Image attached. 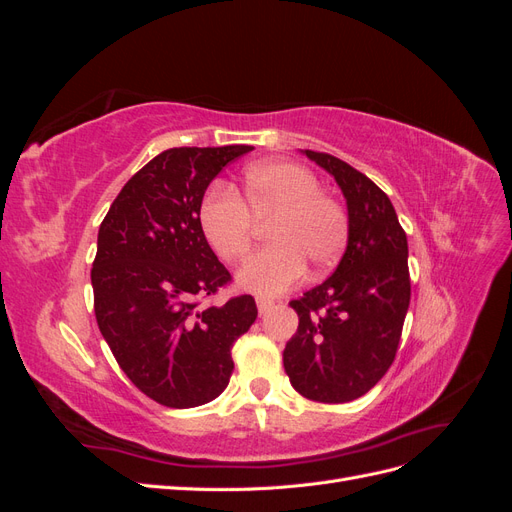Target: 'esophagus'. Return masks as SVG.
Masks as SVG:
<instances>
[{
	"label": "esophagus",
	"mask_w": 512,
	"mask_h": 512,
	"mask_svg": "<svg viewBox=\"0 0 512 512\" xmlns=\"http://www.w3.org/2000/svg\"><path fill=\"white\" fill-rule=\"evenodd\" d=\"M256 305H258V312H260V314H267L269 309H273L275 301H271V299H258Z\"/></svg>",
	"instance_id": "esophagus-1"
}]
</instances>
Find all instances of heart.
Segmentation results:
<instances>
[{
    "label": "heart",
    "instance_id": "heart-1",
    "mask_svg": "<svg viewBox=\"0 0 512 512\" xmlns=\"http://www.w3.org/2000/svg\"><path fill=\"white\" fill-rule=\"evenodd\" d=\"M254 220H267L271 245L239 273V284L258 294H280L301 280L305 265L327 273L342 258L350 222L339 200L320 192L318 177L294 162L245 168L241 188H211L198 205V224L211 250L239 265L252 250Z\"/></svg>",
    "mask_w": 512,
    "mask_h": 512
}]
</instances>
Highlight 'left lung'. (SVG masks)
I'll return each instance as SVG.
<instances>
[{"label": "left lung", "instance_id": "1", "mask_svg": "<svg viewBox=\"0 0 512 512\" xmlns=\"http://www.w3.org/2000/svg\"><path fill=\"white\" fill-rule=\"evenodd\" d=\"M305 156L342 188L350 235L329 280L290 301L299 329L284 348V369L303 397L346 404L374 389L395 361L410 305L408 239L374 181L331 153Z\"/></svg>", "mask_w": 512, "mask_h": 512}]
</instances>
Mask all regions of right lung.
Instances as JSON below:
<instances>
[{"label": "right lung", "instance_id": "add662e5", "mask_svg": "<svg viewBox=\"0 0 512 512\" xmlns=\"http://www.w3.org/2000/svg\"><path fill=\"white\" fill-rule=\"evenodd\" d=\"M250 145L175 147L123 185L98 232L91 269L102 337L138 391L166 408H196L232 376V344L252 327V294L203 299L230 284L198 224L209 183Z\"/></svg>", "mask_w": 512, "mask_h": 512}]
</instances>
